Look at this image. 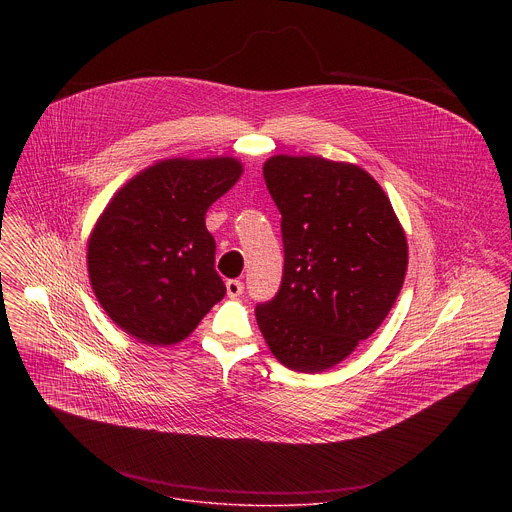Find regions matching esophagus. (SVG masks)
Here are the masks:
<instances>
[{"mask_svg":"<svg viewBox=\"0 0 512 512\" xmlns=\"http://www.w3.org/2000/svg\"><path fill=\"white\" fill-rule=\"evenodd\" d=\"M244 292V284L240 280H228L226 282V293L228 297H240Z\"/></svg>","mask_w":512,"mask_h":512,"instance_id":"esophagus-1","label":"esophagus"}]
</instances>
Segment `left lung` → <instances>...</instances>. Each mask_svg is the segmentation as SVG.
<instances>
[{"label":"left lung","instance_id":"left-lung-1","mask_svg":"<svg viewBox=\"0 0 512 512\" xmlns=\"http://www.w3.org/2000/svg\"><path fill=\"white\" fill-rule=\"evenodd\" d=\"M264 179L282 213L284 278L256 307L272 355L317 374L345 361L390 313L408 270L406 232L363 167L278 153Z\"/></svg>","mask_w":512,"mask_h":512}]
</instances>
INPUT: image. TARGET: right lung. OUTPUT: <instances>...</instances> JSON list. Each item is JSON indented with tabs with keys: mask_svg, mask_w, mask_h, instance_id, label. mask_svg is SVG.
I'll return each instance as SVG.
<instances>
[{
	"mask_svg": "<svg viewBox=\"0 0 512 512\" xmlns=\"http://www.w3.org/2000/svg\"><path fill=\"white\" fill-rule=\"evenodd\" d=\"M238 157H169L126 181L86 244L92 292L106 315L151 347L185 341L224 297L209 207L240 179Z\"/></svg>",
	"mask_w": 512,
	"mask_h": 512,
	"instance_id": "add662e5",
	"label": "right lung"
}]
</instances>
